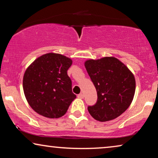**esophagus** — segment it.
<instances>
[{
  "mask_svg": "<svg viewBox=\"0 0 158 158\" xmlns=\"http://www.w3.org/2000/svg\"><path fill=\"white\" fill-rule=\"evenodd\" d=\"M77 98H84V94H80L77 95Z\"/></svg>",
  "mask_w": 158,
  "mask_h": 158,
  "instance_id": "34e87169",
  "label": "esophagus"
}]
</instances>
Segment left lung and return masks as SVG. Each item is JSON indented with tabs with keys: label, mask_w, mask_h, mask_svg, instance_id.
Masks as SVG:
<instances>
[{
	"label": "left lung",
	"mask_w": 158,
	"mask_h": 158,
	"mask_svg": "<svg viewBox=\"0 0 158 158\" xmlns=\"http://www.w3.org/2000/svg\"><path fill=\"white\" fill-rule=\"evenodd\" d=\"M85 67L98 96L96 104L88 107V112L101 122L117 118L128 109L135 96L132 73L114 57L88 60Z\"/></svg>",
	"instance_id": "obj_1"
}]
</instances>
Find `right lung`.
I'll list each match as a JSON object with an SVG mask.
<instances>
[{"label": "right lung", "mask_w": 158, "mask_h": 158, "mask_svg": "<svg viewBox=\"0 0 158 158\" xmlns=\"http://www.w3.org/2000/svg\"><path fill=\"white\" fill-rule=\"evenodd\" d=\"M72 60L56 53L36 59L26 70L23 88L32 109L40 115L55 118L65 114L76 96L67 71Z\"/></svg>", "instance_id": "right-lung-1"}]
</instances>
